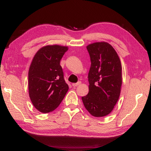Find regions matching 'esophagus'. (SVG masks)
<instances>
[{
    "label": "esophagus",
    "instance_id": "esophagus-1",
    "mask_svg": "<svg viewBox=\"0 0 151 151\" xmlns=\"http://www.w3.org/2000/svg\"><path fill=\"white\" fill-rule=\"evenodd\" d=\"M81 84V81H78V83H73L72 85H73V86H78V85H80Z\"/></svg>",
    "mask_w": 151,
    "mask_h": 151
}]
</instances>
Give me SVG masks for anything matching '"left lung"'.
<instances>
[{"mask_svg": "<svg viewBox=\"0 0 151 151\" xmlns=\"http://www.w3.org/2000/svg\"><path fill=\"white\" fill-rule=\"evenodd\" d=\"M91 58L89 91L82 97L84 106L94 116L111 113L119 100L122 85V66L115 50L106 42L88 45Z\"/></svg>", "mask_w": 151, "mask_h": 151, "instance_id": "obj_1", "label": "left lung"}]
</instances>
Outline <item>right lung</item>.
Segmentation results:
<instances>
[{
    "mask_svg": "<svg viewBox=\"0 0 151 151\" xmlns=\"http://www.w3.org/2000/svg\"><path fill=\"white\" fill-rule=\"evenodd\" d=\"M67 47L48 45L36 53L29 70V93L38 111L47 113L59 106L68 90L60 62Z\"/></svg>",
    "mask_w": 151,
    "mask_h": 151,
    "instance_id": "1",
    "label": "right lung"
}]
</instances>
